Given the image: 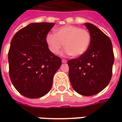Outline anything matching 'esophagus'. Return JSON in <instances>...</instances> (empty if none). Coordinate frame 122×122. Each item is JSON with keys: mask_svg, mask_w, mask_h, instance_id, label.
Listing matches in <instances>:
<instances>
[{"mask_svg": "<svg viewBox=\"0 0 122 122\" xmlns=\"http://www.w3.org/2000/svg\"><path fill=\"white\" fill-rule=\"evenodd\" d=\"M62 63H66L67 62V60H65V59H62Z\"/></svg>", "mask_w": 122, "mask_h": 122, "instance_id": "obj_1", "label": "esophagus"}]
</instances>
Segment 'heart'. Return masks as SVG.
Masks as SVG:
<instances>
[{"label":"heart","instance_id":"b5f03b06","mask_svg":"<svg viewBox=\"0 0 122 122\" xmlns=\"http://www.w3.org/2000/svg\"><path fill=\"white\" fill-rule=\"evenodd\" d=\"M46 43L54 54H58L64 46L67 54L73 57H79L89 48L91 35L86 29L68 25L57 29L56 34H48Z\"/></svg>","mask_w":122,"mask_h":122}]
</instances>
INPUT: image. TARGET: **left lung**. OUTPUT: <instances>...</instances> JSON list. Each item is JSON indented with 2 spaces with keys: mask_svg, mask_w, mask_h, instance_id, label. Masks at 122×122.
<instances>
[{
  "mask_svg": "<svg viewBox=\"0 0 122 122\" xmlns=\"http://www.w3.org/2000/svg\"><path fill=\"white\" fill-rule=\"evenodd\" d=\"M85 26L91 35L86 52L77 59L68 61V76L74 90L83 96H93L109 83L114 62L110 39L90 23Z\"/></svg>",
  "mask_w": 122,
  "mask_h": 122,
  "instance_id": "obj_1",
  "label": "left lung"
}]
</instances>
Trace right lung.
Returning a JSON list of instances; mask_svg holds the SVG:
<instances>
[{"label":"right lung","instance_id":"right-lung-1","mask_svg":"<svg viewBox=\"0 0 122 122\" xmlns=\"http://www.w3.org/2000/svg\"><path fill=\"white\" fill-rule=\"evenodd\" d=\"M54 23H31L13 36L8 54L9 77L21 95L38 98L51 90L62 60L48 48L46 36Z\"/></svg>","mask_w":122,"mask_h":122}]
</instances>
